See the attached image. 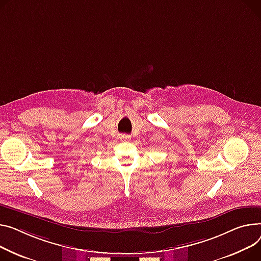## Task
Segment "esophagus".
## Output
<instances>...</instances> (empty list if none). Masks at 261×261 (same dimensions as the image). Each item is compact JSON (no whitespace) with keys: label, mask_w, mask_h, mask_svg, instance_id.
Here are the masks:
<instances>
[{"label":"esophagus","mask_w":261,"mask_h":261,"mask_svg":"<svg viewBox=\"0 0 261 261\" xmlns=\"http://www.w3.org/2000/svg\"><path fill=\"white\" fill-rule=\"evenodd\" d=\"M121 138H123V140H129V136H123V137H121Z\"/></svg>","instance_id":"1"}]
</instances>
